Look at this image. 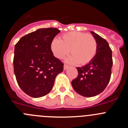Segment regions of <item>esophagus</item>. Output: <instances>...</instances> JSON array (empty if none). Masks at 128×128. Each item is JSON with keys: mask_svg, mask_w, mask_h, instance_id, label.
<instances>
[{"mask_svg": "<svg viewBox=\"0 0 128 128\" xmlns=\"http://www.w3.org/2000/svg\"><path fill=\"white\" fill-rule=\"evenodd\" d=\"M69 67V66H68V65H64V66H63V68H64V70H66Z\"/></svg>", "mask_w": 128, "mask_h": 128, "instance_id": "esophagus-1", "label": "esophagus"}]
</instances>
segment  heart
Returning a JSON list of instances; mask_svg holds the SVG:
<instances>
[{"instance_id":"b5f03b06","label":"heart","mask_w":128,"mask_h":128,"mask_svg":"<svg viewBox=\"0 0 128 128\" xmlns=\"http://www.w3.org/2000/svg\"><path fill=\"white\" fill-rule=\"evenodd\" d=\"M53 54L57 58H63L70 50L68 63L85 65L93 60L98 50L96 38L84 32L72 31L63 34L62 39L53 40L50 45Z\"/></svg>"}]
</instances>
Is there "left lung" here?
<instances>
[{
  "instance_id": "obj_1",
  "label": "left lung",
  "mask_w": 128,
  "mask_h": 128,
  "mask_svg": "<svg viewBox=\"0 0 128 128\" xmlns=\"http://www.w3.org/2000/svg\"><path fill=\"white\" fill-rule=\"evenodd\" d=\"M98 43V50L93 60L82 67H77L78 76L72 86L78 94L94 97L104 91L110 80L113 65L112 51L106 40L90 31Z\"/></svg>"
}]
</instances>
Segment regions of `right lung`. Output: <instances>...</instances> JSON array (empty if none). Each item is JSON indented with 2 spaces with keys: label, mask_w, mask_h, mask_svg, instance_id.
Returning <instances> with one entry per match:
<instances>
[{
  "label": "right lung",
  "mask_w": 128,
  "mask_h": 128,
  "mask_svg": "<svg viewBox=\"0 0 128 128\" xmlns=\"http://www.w3.org/2000/svg\"><path fill=\"white\" fill-rule=\"evenodd\" d=\"M60 30L42 28L25 35L14 46L13 66L19 86L34 98L48 94L63 63L53 56L50 45Z\"/></svg>",
  "instance_id": "add662e5"
}]
</instances>
